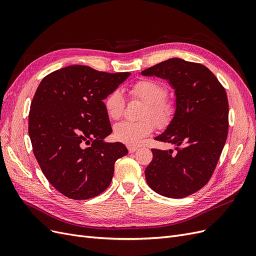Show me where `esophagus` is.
<instances>
[{
  "label": "esophagus",
  "instance_id": "esophagus-1",
  "mask_svg": "<svg viewBox=\"0 0 256 256\" xmlns=\"http://www.w3.org/2000/svg\"><path fill=\"white\" fill-rule=\"evenodd\" d=\"M128 150L130 153H134V152H136L138 150V148L137 146H128Z\"/></svg>",
  "mask_w": 256,
  "mask_h": 256
}]
</instances>
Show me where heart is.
<instances>
[{
	"mask_svg": "<svg viewBox=\"0 0 256 256\" xmlns=\"http://www.w3.org/2000/svg\"><path fill=\"white\" fill-rule=\"evenodd\" d=\"M130 96L144 103L142 112V120L122 121L114 128V135L118 142L128 146H137L142 140L150 135L155 124L162 128L172 120L176 112L174 104L168 100L167 88L158 80H142L128 89ZM126 100L120 90L116 89L105 98L104 107L107 116L112 120L119 119L124 112ZM152 120H150L148 118Z\"/></svg>",
	"mask_w": 256,
	"mask_h": 256,
	"instance_id": "obj_1",
	"label": "heart"
}]
</instances>
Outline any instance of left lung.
I'll return each mask as SVG.
<instances>
[{
    "label": "left lung",
    "instance_id": "1",
    "mask_svg": "<svg viewBox=\"0 0 256 256\" xmlns=\"http://www.w3.org/2000/svg\"><path fill=\"white\" fill-rule=\"evenodd\" d=\"M169 82L174 89L176 112L166 130L154 139L176 146L152 149L153 160L144 170L155 192L180 199L192 194L210 180L228 130L226 89L205 66L170 58L142 72Z\"/></svg>",
    "mask_w": 256,
    "mask_h": 256
}]
</instances>
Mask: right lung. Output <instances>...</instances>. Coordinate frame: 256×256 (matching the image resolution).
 Here are the masks:
<instances>
[{
    "label": "right lung",
    "instance_id": "obj_1",
    "mask_svg": "<svg viewBox=\"0 0 256 256\" xmlns=\"http://www.w3.org/2000/svg\"><path fill=\"white\" fill-rule=\"evenodd\" d=\"M130 72L107 73L74 64L40 82L28 114L32 152L51 185L73 200H86L110 186L121 142H105L112 132L104 98Z\"/></svg>",
    "mask_w": 256,
    "mask_h": 256
}]
</instances>
